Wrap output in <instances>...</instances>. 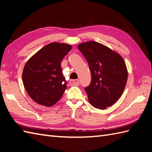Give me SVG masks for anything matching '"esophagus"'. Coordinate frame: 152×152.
Listing matches in <instances>:
<instances>
[{"label": "esophagus", "instance_id": "1", "mask_svg": "<svg viewBox=\"0 0 152 152\" xmlns=\"http://www.w3.org/2000/svg\"><path fill=\"white\" fill-rule=\"evenodd\" d=\"M79 83L78 80H70L69 81V84L70 86H78Z\"/></svg>", "mask_w": 152, "mask_h": 152}]
</instances>
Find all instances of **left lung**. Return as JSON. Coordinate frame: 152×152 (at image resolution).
<instances>
[{
	"mask_svg": "<svg viewBox=\"0 0 152 152\" xmlns=\"http://www.w3.org/2000/svg\"><path fill=\"white\" fill-rule=\"evenodd\" d=\"M89 64L91 82L85 91L93 107L101 110L113 105L121 97L127 81V66L122 57L95 41L78 45Z\"/></svg>",
	"mask_w": 152,
	"mask_h": 152,
	"instance_id": "obj_1",
	"label": "left lung"
}]
</instances>
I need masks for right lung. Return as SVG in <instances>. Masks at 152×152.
<instances>
[{
  "label": "right lung",
  "instance_id": "1",
  "mask_svg": "<svg viewBox=\"0 0 152 152\" xmlns=\"http://www.w3.org/2000/svg\"><path fill=\"white\" fill-rule=\"evenodd\" d=\"M72 49L65 43L52 42L32 56L24 66L22 79L25 89L37 103L51 106L59 101L66 89L61 63Z\"/></svg>",
  "mask_w": 152,
  "mask_h": 152
}]
</instances>
